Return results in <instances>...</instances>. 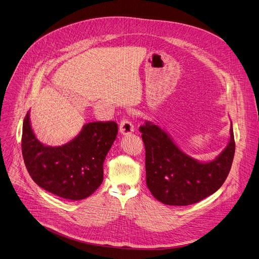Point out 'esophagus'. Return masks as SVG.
Instances as JSON below:
<instances>
[{"instance_id":"esophagus-1","label":"esophagus","mask_w":259,"mask_h":259,"mask_svg":"<svg viewBox=\"0 0 259 259\" xmlns=\"http://www.w3.org/2000/svg\"><path fill=\"white\" fill-rule=\"evenodd\" d=\"M134 130V126L131 121H129L126 117H123L120 121V132L123 134L132 133Z\"/></svg>"}]
</instances>
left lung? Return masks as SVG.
<instances>
[{
    "label": "left lung",
    "instance_id": "1",
    "mask_svg": "<svg viewBox=\"0 0 259 259\" xmlns=\"http://www.w3.org/2000/svg\"><path fill=\"white\" fill-rule=\"evenodd\" d=\"M146 149L147 186L156 199L169 205H189L215 193L225 182L236 143L230 140L211 162L200 163L184 154L167 133L152 123L139 127Z\"/></svg>",
    "mask_w": 259,
    "mask_h": 259
}]
</instances>
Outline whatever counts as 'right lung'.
I'll use <instances>...</instances> for the list:
<instances>
[{
  "mask_svg": "<svg viewBox=\"0 0 259 259\" xmlns=\"http://www.w3.org/2000/svg\"><path fill=\"white\" fill-rule=\"evenodd\" d=\"M117 134L113 121L92 122L62 147H45L35 137L29 113L25 116L21 152L27 170L42 189L70 200L95 192L103 181V162Z\"/></svg>",
  "mask_w": 259,
  "mask_h": 259,
  "instance_id": "obj_1",
  "label": "right lung"
}]
</instances>
